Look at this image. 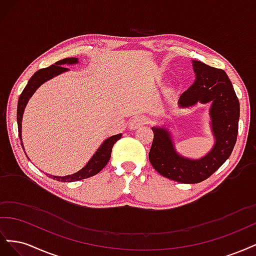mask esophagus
<instances>
[{"instance_id":"obj_1","label":"esophagus","mask_w":256,"mask_h":256,"mask_svg":"<svg viewBox=\"0 0 256 256\" xmlns=\"http://www.w3.org/2000/svg\"><path fill=\"white\" fill-rule=\"evenodd\" d=\"M150 122V120L146 118V116H138V118H132V120L130 122L129 124V127L130 129H136L138 127H142L146 124Z\"/></svg>"}]
</instances>
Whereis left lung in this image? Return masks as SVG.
Listing matches in <instances>:
<instances>
[{
	"label": "left lung",
	"instance_id": "obj_1",
	"mask_svg": "<svg viewBox=\"0 0 256 256\" xmlns=\"http://www.w3.org/2000/svg\"><path fill=\"white\" fill-rule=\"evenodd\" d=\"M193 68L196 80L180 96V106L212 102L214 148L202 159L182 158L175 152L168 131L152 127L154 140L148 154L152 168L159 174L182 184H198L212 176L230 156L238 134L239 100L226 72L198 60H193Z\"/></svg>",
	"mask_w": 256,
	"mask_h": 256
}]
</instances>
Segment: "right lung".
Segmentation results:
<instances>
[{
    "instance_id": "add662e5",
    "label": "right lung",
    "mask_w": 256,
    "mask_h": 256,
    "mask_svg": "<svg viewBox=\"0 0 256 256\" xmlns=\"http://www.w3.org/2000/svg\"><path fill=\"white\" fill-rule=\"evenodd\" d=\"M78 62V58H63L58 62H56V64H53L49 67L46 68H42L40 70H37L30 79L28 80L26 86L24 88V90H22L21 95L19 97L18 100V108H17V122H18V134H19V138L21 140V145H22V138H21V122H22V115H23V111H24V108L28 102L30 97L33 95V92L38 88V86L47 81L53 76H56L62 72H64L67 70V68L62 66L64 64H74ZM122 138V134H116L113 136L102 144V146L99 147L98 150L96 152V154L92 156V158L88 162V164L85 166L82 170H80L79 172H76L72 175H67V176H52L47 174L48 176H50L52 180H58V182H76V180H85V178H88L94 176L96 174H98L106 166L108 162H109L110 158H111V152H112V147L113 145L118 142L120 138Z\"/></svg>"
}]
</instances>
